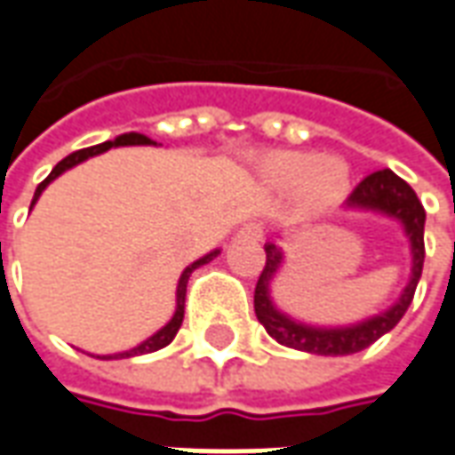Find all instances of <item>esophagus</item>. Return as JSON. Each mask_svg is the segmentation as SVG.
I'll list each match as a JSON object with an SVG mask.
<instances>
[{
	"label": "esophagus",
	"mask_w": 455,
	"mask_h": 455,
	"mask_svg": "<svg viewBox=\"0 0 455 455\" xmlns=\"http://www.w3.org/2000/svg\"><path fill=\"white\" fill-rule=\"evenodd\" d=\"M240 237H245V240H262V235H265V228H262V222H245L240 230H237Z\"/></svg>",
	"instance_id": "esophagus-1"
}]
</instances>
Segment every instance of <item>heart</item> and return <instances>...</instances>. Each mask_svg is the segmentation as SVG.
Returning a JSON list of instances; mask_svg holds the SVG:
<instances>
[{"label":"heart","mask_w":455,"mask_h":455,"mask_svg":"<svg viewBox=\"0 0 455 455\" xmlns=\"http://www.w3.org/2000/svg\"><path fill=\"white\" fill-rule=\"evenodd\" d=\"M259 178L272 190H292L305 210L319 212L349 196L352 173L339 158H319L312 150H272L259 161Z\"/></svg>","instance_id":"obj_1"}]
</instances>
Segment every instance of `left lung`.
<instances>
[{"instance_id":"8db88e82","label":"left lung","mask_w":455,"mask_h":455,"mask_svg":"<svg viewBox=\"0 0 455 455\" xmlns=\"http://www.w3.org/2000/svg\"><path fill=\"white\" fill-rule=\"evenodd\" d=\"M347 205L349 208H366L377 210V212H387L391 218L401 220L403 230H406L409 240H411V282L406 284V290H403V294H401V299L396 305L387 309L384 315L366 319L362 324L339 329L307 327V324H299V322H294L287 315L277 312L275 305H272V299H269V282L275 277V272L280 269L282 262L280 247L269 243V245H265L267 259H265V267H262L258 287H255V315H258L259 324L267 329L269 337L277 339L280 344H284V347H292V349L309 354H324V356L356 354L396 327L399 319L406 315V309L411 305L413 292H416V284H419V277H421L426 258V210L421 205V200L413 193V188L406 180H401L396 173H391L389 168H384V171L366 175L364 180L354 188L352 196L347 197Z\"/></svg>"}]
</instances>
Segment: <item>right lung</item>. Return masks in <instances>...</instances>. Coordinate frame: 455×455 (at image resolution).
<instances>
[{
  "label": "right lung",
  "mask_w": 455,
  "mask_h": 455,
  "mask_svg": "<svg viewBox=\"0 0 455 455\" xmlns=\"http://www.w3.org/2000/svg\"><path fill=\"white\" fill-rule=\"evenodd\" d=\"M148 143H153L148 136H140V133H124V136H118L116 140H106V143L91 146V148H81V150H76V153H71V156H66L64 161L56 163V168L52 171V173H49V178H44L42 183H39L36 193H34V200H31V205L36 203V197L42 196L44 188L49 186L56 175H61L64 171H68V168H74L76 163L86 161V158H91V156H99V153H103V150L116 148V146H148ZM218 252H220V250H212L210 255L200 258L197 262H193V265H188V267L183 269L180 282H178V294H175V297H178L175 315H173V319H171V322H168V324L161 329V331H156V334H153V337H148V339L143 341V344H138L136 349H128V352L114 354V356H101V359H126V356H138V354L158 352V349H163V347H168V344L173 341L175 334H178L180 324H183V315H186V287H188V280H190V275H193V269H197L200 265H205V262H210L212 258H218Z\"/></svg>",
  "instance_id": "add662e5"
}]
</instances>
